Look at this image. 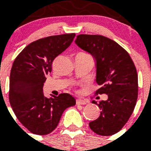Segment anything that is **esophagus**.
I'll use <instances>...</instances> for the list:
<instances>
[{
  "label": "esophagus",
  "instance_id": "1",
  "mask_svg": "<svg viewBox=\"0 0 151 151\" xmlns=\"http://www.w3.org/2000/svg\"><path fill=\"white\" fill-rule=\"evenodd\" d=\"M86 103H87V101L85 100V99H78L76 100V104L77 105H85Z\"/></svg>",
  "mask_w": 151,
  "mask_h": 151
}]
</instances>
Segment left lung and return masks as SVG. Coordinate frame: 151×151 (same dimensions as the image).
I'll use <instances>...</instances> for the list:
<instances>
[{
	"instance_id": "1",
	"label": "left lung",
	"mask_w": 151,
	"mask_h": 151,
	"mask_svg": "<svg viewBox=\"0 0 151 151\" xmlns=\"http://www.w3.org/2000/svg\"><path fill=\"white\" fill-rule=\"evenodd\" d=\"M75 43L89 52L96 61V82L100 88L96 94H106L107 100L97 104L101 110L90 129L100 136L117 133L129 121L138 97V75L135 64L124 48L102 35L80 34Z\"/></svg>"
}]
</instances>
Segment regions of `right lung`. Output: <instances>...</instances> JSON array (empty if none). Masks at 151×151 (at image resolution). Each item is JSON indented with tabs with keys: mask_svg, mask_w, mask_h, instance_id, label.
<instances>
[{
	"mask_svg": "<svg viewBox=\"0 0 151 151\" xmlns=\"http://www.w3.org/2000/svg\"><path fill=\"white\" fill-rule=\"evenodd\" d=\"M75 34L55 35L32 42L18 55L11 70L9 102L18 120L30 132L47 135L57 127L66 108L76 100L68 93L45 97V76L55 57L72 43Z\"/></svg>",
	"mask_w": 151,
	"mask_h": 151,
	"instance_id": "1",
	"label": "right lung"
}]
</instances>
